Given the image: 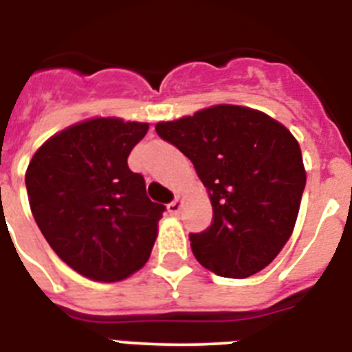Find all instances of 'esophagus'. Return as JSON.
<instances>
[{
	"label": "esophagus",
	"mask_w": 352,
	"mask_h": 352,
	"mask_svg": "<svg viewBox=\"0 0 352 352\" xmlns=\"http://www.w3.org/2000/svg\"><path fill=\"white\" fill-rule=\"evenodd\" d=\"M179 199H181V197H175V199L168 204V211H170L171 215H177V213L181 211V201H179Z\"/></svg>",
	"instance_id": "esophagus-1"
}]
</instances>
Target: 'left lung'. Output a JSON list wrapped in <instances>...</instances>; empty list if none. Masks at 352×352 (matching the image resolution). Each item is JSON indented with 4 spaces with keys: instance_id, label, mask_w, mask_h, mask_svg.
I'll return each instance as SVG.
<instances>
[{
    "instance_id": "8db88e82",
    "label": "left lung",
    "mask_w": 352,
    "mask_h": 352,
    "mask_svg": "<svg viewBox=\"0 0 352 352\" xmlns=\"http://www.w3.org/2000/svg\"><path fill=\"white\" fill-rule=\"evenodd\" d=\"M155 131L193 162L210 193L211 226L190 235L195 258L226 278H245L271 264L293 233L305 188L291 131L235 104L159 122Z\"/></svg>"
}]
</instances>
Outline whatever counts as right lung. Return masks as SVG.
<instances>
[{
	"label": "right lung",
	"instance_id": "right-lung-1",
	"mask_svg": "<svg viewBox=\"0 0 352 352\" xmlns=\"http://www.w3.org/2000/svg\"><path fill=\"white\" fill-rule=\"evenodd\" d=\"M146 122L99 117L50 137L27 168L30 210L57 256L97 282L146 264L164 206L151 202L128 155Z\"/></svg>",
	"mask_w": 352,
	"mask_h": 352
}]
</instances>
